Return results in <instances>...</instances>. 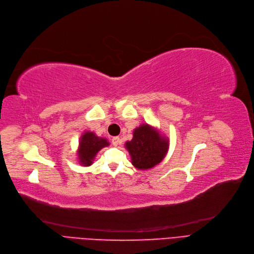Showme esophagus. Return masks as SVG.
Here are the masks:
<instances>
[{
	"instance_id": "obj_1",
	"label": "esophagus",
	"mask_w": 254,
	"mask_h": 254,
	"mask_svg": "<svg viewBox=\"0 0 254 254\" xmlns=\"http://www.w3.org/2000/svg\"><path fill=\"white\" fill-rule=\"evenodd\" d=\"M112 143H113V146H115V147L120 146V144H121V138H120L119 136L113 137V139H112Z\"/></svg>"
}]
</instances>
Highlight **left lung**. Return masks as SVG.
Instances as JSON below:
<instances>
[{
  "instance_id": "obj_1",
  "label": "left lung",
  "mask_w": 254,
  "mask_h": 254,
  "mask_svg": "<svg viewBox=\"0 0 254 254\" xmlns=\"http://www.w3.org/2000/svg\"><path fill=\"white\" fill-rule=\"evenodd\" d=\"M131 163L137 170H149L160 163L165 157L170 140L160 131L148 124L133 130V137L125 143Z\"/></svg>"
}]
</instances>
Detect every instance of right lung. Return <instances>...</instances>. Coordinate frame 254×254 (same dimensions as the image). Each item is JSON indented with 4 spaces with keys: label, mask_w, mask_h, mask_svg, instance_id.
<instances>
[{
    "label": "right lung",
    "mask_w": 254,
    "mask_h": 254,
    "mask_svg": "<svg viewBox=\"0 0 254 254\" xmlns=\"http://www.w3.org/2000/svg\"><path fill=\"white\" fill-rule=\"evenodd\" d=\"M107 146H110V142L106 138L99 137L91 131L83 132L80 136L77 150L78 162L82 166H90L97 153Z\"/></svg>",
    "instance_id": "right-lung-1"
}]
</instances>
